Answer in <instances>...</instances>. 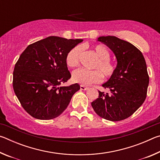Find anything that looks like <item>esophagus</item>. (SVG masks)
Instances as JSON below:
<instances>
[{
    "label": "esophagus",
    "mask_w": 160,
    "mask_h": 160,
    "mask_svg": "<svg viewBox=\"0 0 160 160\" xmlns=\"http://www.w3.org/2000/svg\"><path fill=\"white\" fill-rule=\"evenodd\" d=\"M88 89H89L88 87H86V86H85V85H80V90H88Z\"/></svg>",
    "instance_id": "esophagus-1"
}]
</instances>
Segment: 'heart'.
I'll return each mask as SVG.
<instances>
[{"label": "heart", "mask_w": 160, "mask_h": 160, "mask_svg": "<svg viewBox=\"0 0 160 160\" xmlns=\"http://www.w3.org/2000/svg\"><path fill=\"white\" fill-rule=\"evenodd\" d=\"M92 50L97 56V61L92 66L95 70H87L79 69L72 73L73 82L82 85H90L98 83L102 80V75L105 79H109L114 74L116 66L110 60L111 54L108 48L104 45L97 44L93 46ZM82 48L79 46L71 48L66 56L68 66L72 68L79 66Z\"/></svg>", "instance_id": "heart-1"}]
</instances>
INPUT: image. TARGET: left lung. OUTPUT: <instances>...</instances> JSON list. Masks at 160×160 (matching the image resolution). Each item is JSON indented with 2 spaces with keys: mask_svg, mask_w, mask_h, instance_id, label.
<instances>
[{
  "mask_svg": "<svg viewBox=\"0 0 160 160\" xmlns=\"http://www.w3.org/2000/svg\"><path fill=\"white\" fill-rule=\"evenodd\" d=\"M98 41L114 53L117 66L113 76L102 85L109 93L98 90V98L92 107L102 118L123 120L133 114L147 97L149 75L145 58L138 48L116 37H100Z\"/></svg>",
  "mask_w": 160,
  "mask_h": 160,
  "instance_id": "1",
  "label": "left lung"
}]
</instances>
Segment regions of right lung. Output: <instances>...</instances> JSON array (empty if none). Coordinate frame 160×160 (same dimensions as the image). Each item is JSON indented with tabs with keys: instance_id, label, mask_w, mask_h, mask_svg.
Instances as JSON below:
<instances>
[{
	"instance_id": "right-lung-1",
	"label": "right lung",
	"mask_w": 160,
	"mask_h": 160,
	"mask_svg": "<svg viewBox=\"0 0 160 160\" xmlns=\"http://www.w3.org/2000/svg\"><path fill=\"white\" fill-rule=\"evenodd\" d=\"M83 41L48 37L29 44L15 63L12 87L22 107L40 120L58 117L80 90L78 83L58 87L71 78L66 56Z\"/></svg>"
}]
</instances>
